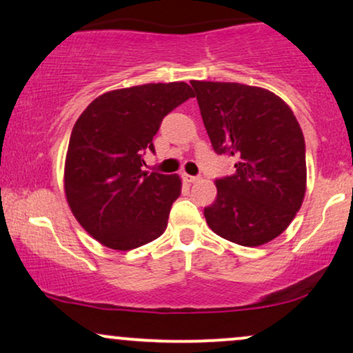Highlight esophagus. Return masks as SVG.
Listing matches in <instances>:
<instances>
[{"mask_svg":"<svg viewBox=\"0 0 353 353\" xmlns=\"http://www.w3.org/2000/svg\"><path fill=\"white\" fill-rule=\"evenodd\" d=\"M181 178L186 181V183H194V181L199 180V176H194V175H188V173H183Z\"/></svg>","mask_w":353,"mask_h":353,"instance_id":"34e87169","label":"esophagus"}]
</instances>
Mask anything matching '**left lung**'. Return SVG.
Here are the masks:
<instances>
[{"instance_id": "obj_1", "label": "left lung", "mask_w": 353, "mask_h": 353, "mask_svg": "<svg viewBox=\"0 0 353 353\" xmlns=\"http://www.w3.org/2000/svg\"><path fill=\"white\" fill-rule=\"evenodd\" d=\"M216 154L236 173L216 180L204 217L217 236L245 247L288 228L306 191V145L290 106L272 91L241 83L191 81Z\"/></svg>"}]
</instances>
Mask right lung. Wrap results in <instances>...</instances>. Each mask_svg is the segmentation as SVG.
<instances>
[{
  "label": "right lung",
  "mask_w": 353,
  "mask_h": 353,
  "mask_svg": "<svg viewBox=\"0 0 353 353\" xmlns=\"http://www.w3.org/2000/svg\"><path fill=\"white\" fill-rule=\"evenodd\" d=\"M194 93L183 81L108 91L73 125L65 160L68 206L91 237L130 250L160 237L181 193L178 175L143 172L163 117Z\"/></svg>",
  "instance_id": "add662e5"
}]
</instances>
